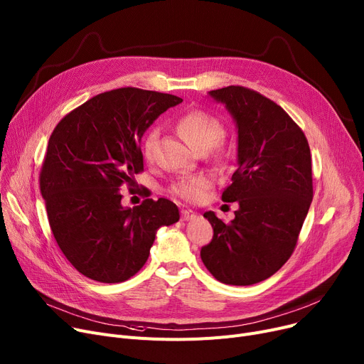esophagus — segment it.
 Listing matches in <instances>:
<instances>
[{
	"mask_svg": "<svg viewBox=\"0 0 364 364\" xmlns=\"http://www.w3.org/2000/svg\"><path fill=\"white\" fill-rule=\"evenodd\" d=\"M196 217V213H193L192 209H183L181 211V220L183 221H190V220H193Z\"/></svg>",
	"mask_w": 364,
	"mask_h": 364,
	"instance_id": "1",
	"label": "esophagus"
}]
</instances>
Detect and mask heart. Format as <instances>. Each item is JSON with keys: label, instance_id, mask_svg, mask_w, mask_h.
Instances as JSON below:
<instances>
[{"label": "heart", "instance_id": "obj_1", "mask_svg": "<svg viewBox=\"0 0 364 364\" xmlns=\"http://www.w3.org/2000/svg\"><path fill=\"white\" fill-rule=\"evenodd\" d=\"M178 134L183 140L198 151L213 149L224 134L223 124L202 110L186 113L177 122ZM159 132L150 129L143 141V153L147 159L153 156ZM220 155V153H217ZM213 186V177L208 174H195L177 180L171 187V192L186 202H199L205 198L206 190Z\"/></svg>", "mask_w": 364, "mask_h": 364}]
</instances>
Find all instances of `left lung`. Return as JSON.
Masks as SVG:
<instances>
[{
    "label": "left lung",
    "mask_w": 364,
    "mask_h": 364,
    "mask_svg": "<svg viewBox=\"0 0 364 364\" xmlns=\"http://www.w3.org/2000/svg\"><path fill=\"white\" fill-rule=\"evenodd\" d=\"M209 95L237 128V169L223 200L239 209L228 224L203 214L214 236L200 258L221 283L247 286L273 276L295 250L313 200L310 146L289 114L259 92L230 85Z\"/></svg>",
    "instance_id": "8db88e82"
}]
</instances>
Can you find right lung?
<instances>
[{"instance_id":"right-lung-1","label":"right lung","mask_w":364,"mask_h":364,"mask_svg":"<svg viewBox=\"0 0 364 364\" xmlns=\"http://www.w3.org/2000/svg\"><path fill=\"white\" fill-rule=\"evenodd\" d=\"M181 102L171 94L118 88L95 95L54 128L41 195L57 245L85 277L128 280L146 264L159 228L180 220L177 205L164 198L122 206L119 188L132 186L143 171L144 131Z\"/></svg>"}]
</instances>
